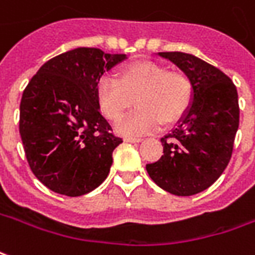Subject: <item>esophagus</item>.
Segmentation results:
<instances>
[{"label": "esophagus", "mask_w": 255, "mask_h": 255, "mask_svg": "<svg viewBox=\"0 0 255 255\" xmlns=\"http://www.w3.org/2000/svg\"><path fill=\"white\" fill-rule=\"evenodd\" d=\"M124 139L127 140V142H133V143H136V142H140L142 138H138V136H126Z\"/></svg>", "instance_id": "34e87169"}]
</instances>
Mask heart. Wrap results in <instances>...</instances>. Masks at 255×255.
Returning <instances> with one entry per match:
<instances>
[{"mask_svg": "<svg viewBox=\"0 0 255 255\" xmlns=\"http://www.w3.org/2000/svg\"><path fill=\"white\" fill-rule=\"evenodd\" d=\"M97 98L102 113L113 123L120 122L135 101L138 109L120 126V131L145 133L158 126L170 127L186 115L193 101V84L186 73L142 60L123 66L117 81L102 78Z\"/></svg>", "mask_w": 255, "mask_h": 255, "instance_id": "1", "label": "heart"}]
</instances>
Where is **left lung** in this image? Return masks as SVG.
<instances>
[{
  "label": "left lung",
  "mask_w": 255,
  "mask_h": 255,
  "mask_svg": "<svg viewBox=\"0 0 255 255\" xmlns=\"http://www.w3.org/2000/svg\"><path fill=\"white\" fill-rule=\"evenodd\" d=\"M186 73L193 101L164 138L163 156L146 164L156 185L168 193L192 196L210 188L227 168L239 127L238 91L225 73L183 52H158Z\"/></svg>",
  "instance_id": "8db88e82"
}]
</instances>
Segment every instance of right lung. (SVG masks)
Listing matches in <instances>:
<instances>
[{
  "label": "right lung",
  "mask_w": 255,
  "mask_h": 255,
  "mask_svg": "<svg viewBox=\"0 0 255 255\" xmlns=\"http://www.w3.org/2000/svg\"><path fill=\"white\" fill-rule=\"evenodd\" d=\"M124 53L76 48L41 66L20 101L19 132L37 179L60 195L81 196L106 179L123 139L101 115L97 88Z\"/></svg>",
  "instance_id": "add662e5"
}]
</instances>
